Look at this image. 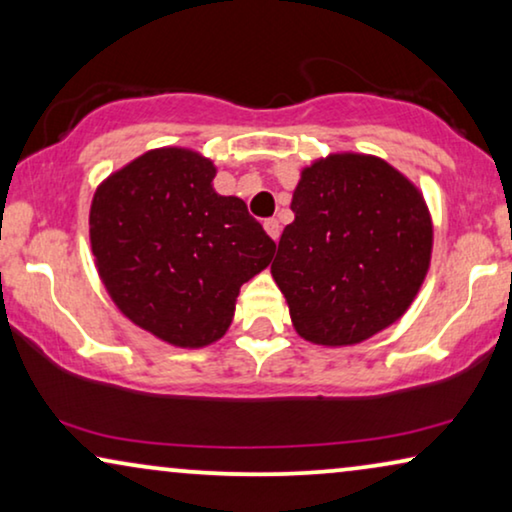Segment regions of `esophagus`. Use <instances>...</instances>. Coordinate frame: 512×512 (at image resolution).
Instances as JSON below:
<instances>
[{
    "label": "esophagus",
    "mask_w": 512,
    "mask_h": 512,
    "mask_svg": "<svg viewBox=\"0 0 512 512\" xmlns=\"http://www.w3.org/2000/svg\"><path fill=\"white\" fill-rule=\"evenodd\" d=\"M263 228H265V233H268L272 240H279V233H282V226H279V221L277 219H268V221H263Z\"/></svg>",
    "instance_id": "34e87169"
}]
</instances>
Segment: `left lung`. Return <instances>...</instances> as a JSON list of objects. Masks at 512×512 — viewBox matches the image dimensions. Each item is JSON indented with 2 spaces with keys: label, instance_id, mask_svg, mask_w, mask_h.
Returning <instances> with one entry per match:
<instances>
[{
  "label": "left lung",
  "instance_id": "obj_1",
  "mask_svg": "<svg viewBox=\"0 0 512 512\" xmlns=\"http://www.w3.org/2000/svg\"><path fill=\"white\" fill-rule=\"evenodd\" d=\"M291 209L270 272L300 338L356 345L408 312L431 265L433 221L405 174L368 153H331L303 167Z\"/></svg>",
  "mask_w": 512,
  "mask_h": 512
}]
</instances>
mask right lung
<instances>
[{
  "label": "right lung",
  "mask_w": 512,
  "mask_h": 512,
  "mask_svg": "<svg viewBox=\"0 0 512 512\" xmlns=\"http://www.w3.org/2000/svg\"><path fill=\"white\" fill-rule=\"evenodd\" d=\"M216 167L193 149L146 151L97 186L90 247L104 289L132 324L174 347L226 335L240 286L265 270L275 242Z\"/></svg>",
  "instance_id": "obj_1"
}]
</instances>
